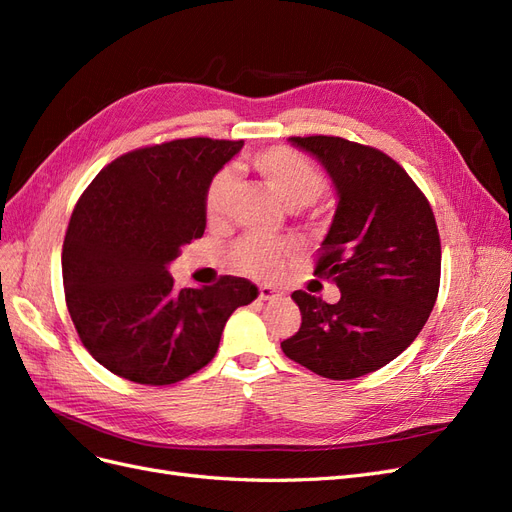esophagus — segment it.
<instances>
[{
    "mask_svg": "<svg viewBox=\"0 0 512 512\" xmlns=\"http://www.w3.org/2000/svg\"><path fill=\"white\" fill-rule=\"evenodd\" d=\"M258 297H260V301H275V299L282 297V292L271 288V286H262V288L258 290Z\"/></svg>",
    "mask_w": 512,
    "mask_h": 512,
    "instance_id": "1",
    "label": "esophagus"
}]
</instances>
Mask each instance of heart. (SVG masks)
<instances>
[{"mask_svg":"<svg viewBox=\"0 0 512 512\" xmlns=\"http://www.w3.org/2000/svg\"><path fill=\"white\" fill-rule=\"evenodd\" d=\"M247 164L292 209L314 203L327 188L322 170L290 147L262 149L254 153ZM232 190H235V175L230 168H222L211 177L205 190V213L209 222H222L226 218ZM292 254L294 245L290 241L245 235L230 247L228 258L232 269L243 275H250L254 280H273Z\"/></svg>","mask_w":512,"mask_h":512,"instance_id":"obj_1","label":"heart"}]
</instances>
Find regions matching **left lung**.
I'll list each match as a JSON object with an SVG mask.
<instances>
[{"label": "left lung", "mask_w": 512, "mask_h": 512, "mask_svg": "<svg viewBox=\"0 0 512 512\" xmlns=\"http://www.w3.org/2000/svg\"><path fill=\"white\" fill-rule=\"evenodd\" d=\"M327 168L339 196L314 275L335 305L294 290L301 327L282 350L314 374L352 380L391 363L421 333L438 299L442 247L425 194L380 149L339 136H292Z\"/></svg>", "instance_id": "obj_1"}]
</instances>
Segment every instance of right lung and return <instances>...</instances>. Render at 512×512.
<instances>
[{
  "mask_svg": "<svg viewBox=\"0 0 512 512\" xmlns=\"http://www.w3.org/2000/svg\"><path fill=\"white\" fill-rule=\"evenodd\" d=\"M243 141L177 138L123 153L76 203L61 250L66 305L94 359L136 384L190 378L258 288L245 277L175 290L166 267L207 226L205 190Z\"/></svg>",
  "mask_w": 512,
  "mask_h": 512,
  "instance_id": "add662e5",
  "label": "right lung"
}]
</instances>
